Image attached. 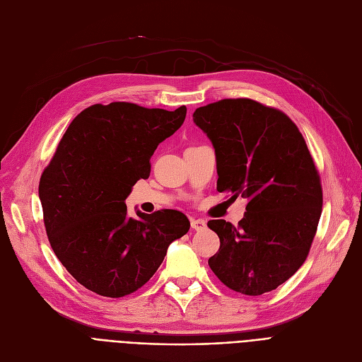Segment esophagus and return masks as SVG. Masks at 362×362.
<instances>
[{
	"mask_svg": "<svg viewBox=\"0 0 362 362\" xmlns=\"http://www.w3.org/2000/svg\"><path fill=\"white\" fill-rule=\"evenodd\" d=\"M191 227L194 230H204L205 227H206V223H205V220H202V218H191Z\"/></svg>",
	"mask_w": 362,
	"mask_h": 362,
	"instance_id": "34e87169",
	"label": "esophagus"
}]
</instances>
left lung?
Instances as JSON below:
<instances>
[{
	"mask_svg": "<svg viewBox=\"0 0 362 362\" xmlns=\"http://www.w3.org/2000/svg\"><path fill=\"white\" fill-rule=\"evenodd\" d=\"M194 122L216 149L217 191L248 199L238 227L208 221L220 238L208 265L235 292H270L307 259L321 216V182L305 139L283 111L250 98L199 107Z\"/></svg>",
	"mask_w": 362,
	"mask_h": 362,
	"instance_id": "obj_1",
	"label": "left lung"
}]
</instances>
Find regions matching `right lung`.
<instances>
[{"label":"right lung","mask_w":362,"mask_h":362,"mask_svg":"<svg viewBox=\"0 0 362 362\" xmlns=\"http://www.w3.org/2000/svg\"><path fill=\"white\" fill-rule=\"evenodd\" d=\"M175 111L132 103L95 104L67 127L40 180L54 254L86 289L107 298L138 291L161 265L168 245L191 223L176 210L127 214L126 198L148 179L158 144L183 124Z\"/></svg>","instance_id":"obj_1"}]
</instances>
